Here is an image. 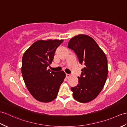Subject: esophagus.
<instances>
[{
    "instance_id": "obj_1",
    "label": "esophagus",
    "mask_w": 127,
    "mask_h": 127,
    "mask_svg": "<svg viewBox=\"0 0 127 127\" xmlns=\"http://www.w3.org/2000/svg\"><path fill=\"white\" fill-rule=\"evenodd\" d=\"M71 76L70 74H66V78H69L70 76Z\"/></svg>"
}]
</instances>
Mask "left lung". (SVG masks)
I'll use <instances>...</instances> for the list:
<instances>
[{
  "mask_svg": "<svg viewBox=\"0 0 127 127\" xmlns=\"http://www.w3.org/2000/svg\"><path fill=\"white\" fill-rule=\"evenodd\" d=\"M68 46L76 54L85 67L78 77L79 83L71 87L74 98L80 102H88L99 95L108 75L107 60L104 51L92 37L79 34L69 40Z\"/></svg>",
  "mask_w": 127,
  "mask_h": 127,
  "instance_id": "left-lung-1",
  "label": "left lung"
}]
</instances>
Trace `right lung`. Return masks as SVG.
<instances>
[{"mask_svg":"<svg viewBox=\"0 0 127 127\" xmlns=\"http://www.w3.org/2000/svg\"><path fill=\"white\" fill-rule=\"evenodd\" d=\"M63 40H37L24 53L22 62L23 80L28 90L37 100L48 102L56 98L65 77L63 71L50 72L55 51Z\"/></svg>","mask_w":127,"mask_h":127,"instance_id":"add662e5","label":"right lung"}]
</instances>
